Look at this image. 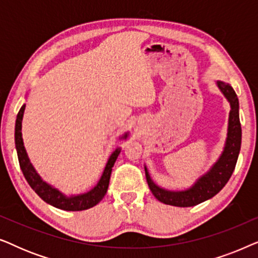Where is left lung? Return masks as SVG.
<instances>
[{
    "instance_id": "1",
    "label": "left lung",
    "mask_w": 258,
    "mask_h": 258,
    "mask_svg": "<svg viewBox=\"0 0 258 258\" xmlns=\"http://www.w3.org/2000/svg\"><path fill=\"white\" fill-rule=\"evenodd\" d=\"M216 86L230 104L227 139H225L223 150L217 161L209 168V170L200 176L191 186L184 190H169L157 185L151 178L147 165H144L150 191L162 203L183 208L197 206L220 192L234 172L242 141L238 98L229 83L216 81Z\"/></svg>"
}]
</instances>
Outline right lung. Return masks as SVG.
Returning a JSON list of instances; mask_svg holds the SVG:
<instances>
[{
    "label": "right lung",
    "mask_w": 258,
    "mask_h": 258,
    "mask_svg": "<svg viewBox=\"0 0 258 258\" xmlns=\"http://www.w3.org/2000/svg\"><path fill=\"white\" fill-rule=\"evenodd\" d=\"M26 104L21 107L19 114L16 117L15 123V146L17 151V157H19L20 167L22 170L24 177L29 185L35 190V192L44 201L45 203L57 208V209L67 210V211H81L87 210L89 208H93L98 204L107 194L109 186V179H110L111 170L114 167L116 160H117L121 148L117 147L108 158L107 164H105L104 170L102 172L101 178L98 179L97 184L90 189L89 191L83 194H76V195H66L61 190H58L55 186L49 184L48 182L43 181V178L37 174L36 169L31 164V162L28 157L27 150L24 148L23 139H22V119ZM129 136V132L119 136V140H126Z\"/></svg>",
    "instance_id": "obj_1"
}]
</instances>
